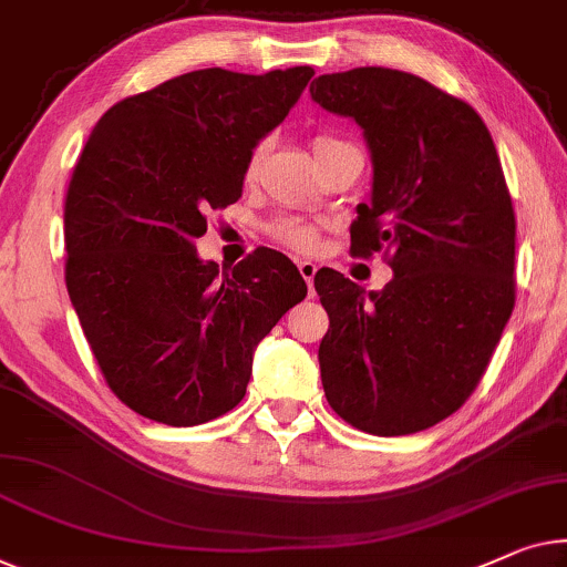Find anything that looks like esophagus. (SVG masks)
<instances>
[{"label":"esophagus","mask_w":567,"mask_h":567,"mask_svg":"<svg viewBox=\"0 0 567 567\" xmlns=\"http://www.w3.org/2000/svg\"><path fill=\"white\" fill-rule=\"evenodd\" d=\"M299 274H301L303 281H307L309 291H311V286H315V276H317V266L311 264V260H301V264H299Z\"/></svg>","instance_id":"1"}]
</instances>
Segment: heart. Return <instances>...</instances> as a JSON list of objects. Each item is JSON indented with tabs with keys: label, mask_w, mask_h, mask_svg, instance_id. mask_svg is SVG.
<instances>
[{
	"label": "heart",
	"mask_w": 567,
	"mask_h": 567,
	"mask_svg": "<svg viewBox=\"0 0 567 567\" xmlns=\"http://www.w3.org/2000/svg\"><path fill=\"white\" fill-rule=\"evenodd\" d=\"M327 141H332V137H315L311 147L322 145ZM264 155H266V143L256 145V151L250 153L248 166H245V176H248L250 182L258 176L260 163H264ZM268 235L274 237L276 243H281L284 248L297 250V252H315L317 245H319V225L309 223V219H299V217L276 219V223L268 227Z\"/></svg>",
	"instance_id": "b5f03b06"
}]
</instances>
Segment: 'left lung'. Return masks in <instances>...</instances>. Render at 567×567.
I'll return each mask as SVG.
<instances>
[{
    "instance_id": "obj_1",
    "label": "left lung",
    "mask_w": 567,
    "mask_h": 567,
    "mask_svg": "<svg viewBox=\"0 0 567 567\" xmlns=\"http://www.w3.org/2000/svg\"><path fill=\"white\" fill-rule=\"evenodd\" d=\"M311 100L363 127L371 204L350 252H383L393 278L368 291L332 268L315 276L330 330L324 396L379 437L422 432L461 409L486 373L516 299V219L481 114L414 73L365 65L311 81Z\"/></svg>"
}]
</instances>
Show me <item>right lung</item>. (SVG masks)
<instances>
[{
    "label": "right lung",
    "instance_id": "1",
    "mask_svg": "<svg viewBox=\"0 0 567 567\" xmlns=\"http://www.w3.org/2000/svg\"><path fill=\"white\" fill-rule=\"evenodd\" d=\"M315 71H192L104 112L65 192V286L104 381L171 426L204 424L245 396L252 350L307 284L256 248L219 274L194 240L243 196L252 147Z\"/></svg>",
    "mask_w": 567,
    "mask_h": 567
}]
</instances>
